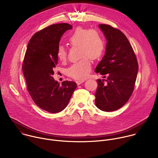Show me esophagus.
I'll list each match as a JSON object with an SVG mask.
<instances>
[{"instance_id": "1", "label": "esophagus", "mask_w": 158, "mask_h": 158, "mask_svg": "<svg viewBox=\"0 0 158 158\" xmlns=\"http://www.w3.org/2000/svg\"><path fill=\"white\" fill-rule=\"evenodd\" d=\"M84 82V80H78V81H76V82L77 83V85H80L82 83H83Z\"/></svg>"}]
</instances>
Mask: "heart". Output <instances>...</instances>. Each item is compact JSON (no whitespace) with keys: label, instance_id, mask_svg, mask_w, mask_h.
<instances>
[{"label":"heart","instance_id":"1","mask_svg":"<svg viewBox=\"0 0 158 158\" xmlns=\"http://www.w3.org/2000/svg\"><path fill=\"white\" fill-rule=\"evenodd\" d=\"M72 46L79 48V56L82 59L73 64L67 71V74L76 79H84L91 69L93 60L99 59L104 53L105 44L101 34L96 30L76 29L68 38ZM57 57L60 61L67 58V51L64 46H59L57 49Z\"/></svg>","mask_w":158,"mask_h":158}]
</instances>
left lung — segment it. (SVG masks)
I'll list each match as a JSON object with an SVG mask.
<instances>
[{
    "label": "left lung",
    "mask_w": 158,
    "mask_h": 158,
    "mask_svg": "<svg viewBox=\"0 0 158 158\" xmlns=\"http://www.w3.org/2000/svg\"><path fill=\"white\" fill-rule=\"evenodd\" d=\"M99 27L107 44L105 55L95 72L108 77L106 83L104 79L97 80L95 103L103 111H114L123 107L130 98L138 75V64L131 45L121 31L106 24Z\"/></svg>",
    "instance_id": "1"
}]
</instances>
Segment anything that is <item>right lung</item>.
I'll return each instance as SVG.
<instances>
[{
  "mask_svg": "<svg viewBox=\"0 0 158 158\" xmlns=\"http://www.w3.org/2000/svg\"><path fill=\"white\" fill-rule=\"evenodd\" d=\"M66 23L51 25L35 33L30 39L22 70L28 91L35 104L51 113H57L68 104L77 87L75 82L55 81L57 49L64 33L72 29Z\"/></svg>",
  "mask_w": 158,
  "mask_h": 158,
  "instance_id": "right-lung-1",
  "label": "right lung"
}]
</instances>
